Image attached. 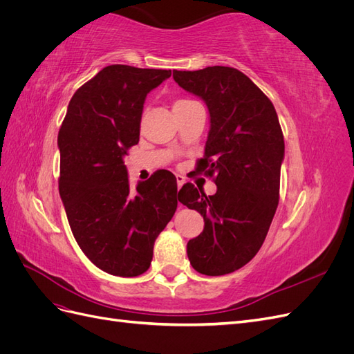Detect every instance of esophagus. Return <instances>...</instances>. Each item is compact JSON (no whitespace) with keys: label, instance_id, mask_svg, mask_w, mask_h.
Returning <instances> with one entry per match:
<instances>
[{"label":"esophagus","instance_id":"esophagus-1","mask_svg":"<svg viewBox=\"0 0 354 354\" xmlns=\"http://www.w3.org/2000/svg\"><path fill=\"white\" fill-rule=\"evenodd\" d=\"M176 178H177V186H178V189H180L181 186H183V185L186 183V178H185L183 176H180V174H177V176H176Z\"/></svg>","mask_w":354,"mask_h":354}]
</instances>
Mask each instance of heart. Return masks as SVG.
<instances>
[{"mask_svg": "<svg viewBox=\"0 0 354 354\" xmlns=\"http://www.w3.org/2000/svg\"><path fill=\"white\" fill-rule=\"evenodd\" d=\"M187 103H190V100H177L174 103V106H181V104H187Z\"/></svg>", "mask_w": 354, "mask_h": 354, "instance_id": "obj_1", "label": "heart"}]
</instances>
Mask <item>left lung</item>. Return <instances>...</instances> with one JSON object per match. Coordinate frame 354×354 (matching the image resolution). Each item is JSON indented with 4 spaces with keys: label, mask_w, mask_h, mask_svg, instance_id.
<instances>
[{
    "label": "left lung",
    "mask_w": 354,
    "mask_h": 354,
    "mask_svg": "<svg viewBox=\"0 0 354 354\" xmlns=\"http://www.w3.org/2000/svg\"><path fill=\"white\" fill-rule=\"evenodd\" d=\"M173 77L207 103L211 127L198 171L217 185L211 196L190 183L178 192L205 221L187 242V257L202 274H227L254 259L269 232L279 203L282 128L269 97L238 69L208 66Z\"/></svg>",
    "instance_id": "8db88e82"
}]
</instances>
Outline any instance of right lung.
I'll list each match as a JSON object with an SVG mask.
<instances>
[{
  "mask_svg": "<svg viewBox=\"0 0 354 354\" xmlns=\"http://www.w3.org/2000/svg\"><path fill=\"white\" fill-rule=\"evenodd\" d=\"M171 71L103 68L80 87L59 130V194L82 252L103 272L133 277L177 209V180L159 169L133 190L124 158L138 143L143 104Z\"/></svg>",
  "mask_w": 354,
  "mask_h": 354,
  "instance_id": "right-lung-1",
  "label": "right lung"
}]
</instances>
